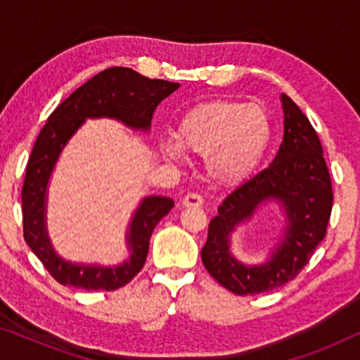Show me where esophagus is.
<instances>
[{
  "instance_id": "esophagus-1",
  "label": "esophagus",
  "mask_w": 360,
  "mask_h": 360,
  "mask_svg": "<svg viewBox=\"0 0 360 360\" xmlns=\"http://www.w3.org/2000/svg\"><path fill=\"white\" fill-rule=\"evenodd\" d=\"M203 205V198L198 193H188L184 198V206H193V208H200Z\"/></svg>"
}]
</instances>
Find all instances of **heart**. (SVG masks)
Masks as SVG:
<instances>
[{
    "mask_svg": "<svg viewBox=\"0 0 360 360\" xmlns=\"http://www.w3.org/2000/svg\"><path fill=\"white\" fill-rule=\"evenodd\" d=\"M272 124L264 106L234 100L200 103L176 122L175 141L165 139V159L180 160L184 148L205 157L206 174L214 184L236 185L248 179L264 159Z\"/></svg>",
    "mask_w": 360,
    "mask_h": 360,
    "instance_id": "b5f03b06",
    "label": "heart"
}]
</instances>
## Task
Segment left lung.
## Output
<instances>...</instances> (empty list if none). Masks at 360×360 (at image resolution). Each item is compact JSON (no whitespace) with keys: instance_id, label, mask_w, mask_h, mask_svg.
I'll use <instances>...</instances> for the list:
<instances>
[{"instance_id":"obj_1","label":"left lung","mask_w":360,"mask_h":360,"mask_svg":"<svg viewBox=\"0 0 360 360\" xmlns=\"http://www.w3.org/2000/svg\"><path fill=\"white\" fill-rule=\"evenodd\" d=\"M283 141L267 169L250 176L219 205L210 221L201 260L211 277L236 295L270 292L288 283L309 262L326 236L333 210V186L319 137L282 93ZM272 199L285 213L284 236L264 264H243L230 254V234Z\"/></svg>"}]
</instances>
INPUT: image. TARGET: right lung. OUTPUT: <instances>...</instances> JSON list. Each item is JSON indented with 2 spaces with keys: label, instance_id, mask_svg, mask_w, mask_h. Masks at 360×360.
I'll use <instances>...</instances> for the list:
<instances>
[{
  "label": "right lung",
  "instance_id": "add662e5",
  "mask_svg": "<svg viewBox=\"0 0 360 360\" xmlns=\"http://www.w3.org/2000/svg\"><path fill=\"white\" fill-rule=\"evenodd\" d=\"M179 86L150 80L131 68L111 67L77 88L49 116L27 160L21 193L22 226L27 245L58 283L106 292L124 287L144 267L152 231L175 205L172 198L155 195L141 201L126 234L131 255L122 264L105 267L68 262L53 250L46 224L47 185L63 147L88 117H112L131 129L149 131L155 108Z\"/></svg>",
  "mask_w": 360,
  "mask_h": 360
}]
</instances>
